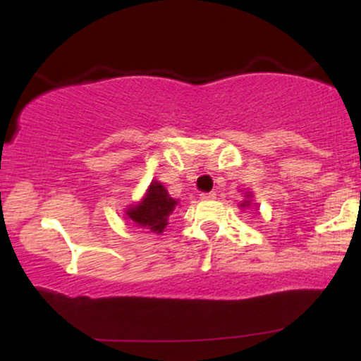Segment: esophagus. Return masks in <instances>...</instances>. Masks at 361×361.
Instances as JSON below:
<instances>
[{
    "mask_svg": "<svg viewBox=\"0 0 361 361\" xmlns=\"http://www.w3.org/2000/svg\"><path fill=\"white\" fill-rule=\"evenodd\" d=\"M215 193L214 192H204L200 193V198H204V200H209V198H214Z\"/></svg>",
    "mask_w": 361,
    "mask_h": 361,
    "instance_id": "esophagus-1",
    "label": "esophagus"
}]
</instances>
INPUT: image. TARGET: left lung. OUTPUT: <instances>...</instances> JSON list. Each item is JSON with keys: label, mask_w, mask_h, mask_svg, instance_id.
<instances>
[{"label": "left lung", "mask_w": 361, "mask_h": 361, "mask_svg": "<svg viewBox=\"0 0 361 361\" xmlns=\"http://www.w3.org/2000/svg\"><path fill=\"white\" fill-rule=\"evenodd\" d=\"M243 207H244V205H243Z\"/></svg>", "instance_id": "left-lung-1"}]
</instances>
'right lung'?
I'll use <instances>...</instances> for the list:
<instances>
[{
    "mask_svg": "<svg viewBox=\"0 0 361 361\" xmlns=\"http://www.w3.org/2000/svg\"><path fill=\"white\" fill-rule=\"evenodd\" d=\"M176 200L169 197L163 185L152 181L147 195L140 204L130 207L127 210V217L140 227H147L152 233H163L168 226L169 214L175 209Z\"/></svg>",
    "mask_w": 361,
    "mask_h": 361,
    "instance_id": "right-lung-1",
    "label": "right lung"
}]
</instances>
